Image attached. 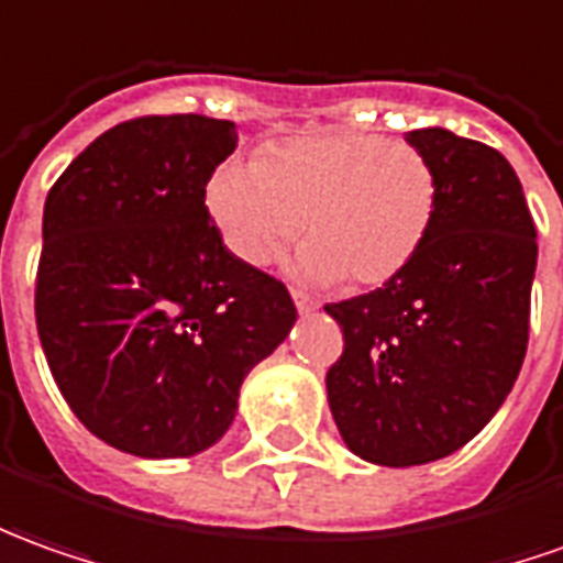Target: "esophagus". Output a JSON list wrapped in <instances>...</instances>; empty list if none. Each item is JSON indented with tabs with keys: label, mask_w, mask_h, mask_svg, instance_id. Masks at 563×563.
Listing matches in <instances>:
<instances>
[{
	"label": "esophagus",
	"mask_w": 563,
	"mask_h": 563,
	"mask_svg": "<svg viewBox=\"0 0 563 563\" xmlns=\"http://www.w3.org/2000/svg\"><path fill=\"white\" fill-rule=\"evenodd\" d=\"M292 301H296L298 313H311L317 305H313V298H308L305 292H292Z\"/></svg>",
	"instance_id": "esophagus-1"
}]
</instances>
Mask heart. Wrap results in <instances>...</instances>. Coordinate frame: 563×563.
I'll list each match as a JSON object with an SVG mask.
<instances>
[{
	"label": "heart",
	"instance_id": "obj_1",
	"mask_svg": "<svg viewBox=\"0 0 563 563\" xmlns=\"http://www.w3.org/2000/svg\"><path fill=\"white\" fill-rule=\"evenodd\" d=\"M209 212L231 252L271 265L298 233L296 271L308 283L382 286L404 274L426 246L438 175L407 141L366 132L301 135L271 144L255 159L218 166Z\"/></svg>",
	"mask_w": 563,
	"mask_h": 563
}]
</instances>
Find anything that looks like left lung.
Returning a JSON list of instances; mask_svg holds the SVG:
<instances>
[{"label": "left lung", "instance_id": "obj_1", "mask_svg": "<svg viewBox=\"0 0 563 563\" xmlns=\"http://www.w3.org/2000/svg\"><path fill=\"white\" fill-rule=\"evenodd\" d=\"M438 175V209L412 265L327 305L345 351L327 373L354 456L407 468L456 453L521 373L537 228L506 156L446 129L407 132Z\"/></svg>", "mask_w": 563, "mask_h": 563}]
</instances>
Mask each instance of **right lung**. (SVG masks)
Listing matches in <instances>:
<instances>
[{
  "label": "right lung",
  "mask_w": 563,
  "mask_h": 563,
  "mask_svg": "<svg viewBox=\"0 0 563 563\" xmlns=\"http://www.w3.org/2000/svg\"><path fill=\"white\" fill-rule=\"evenodd\" d=\"M236 125L197 113L107 129L48 190L36 330L76 419L122 453L197 456L289 335L286 286L233 255L206 209Z\"/></svg>",
  "instance_id": "obj_1"
}]
</instances>
